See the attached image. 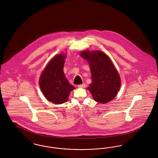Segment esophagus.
Masks as SVG:
<instances>
[{
  "label": "esophagus",
  "mask_w": 158,
  "mask_h": 158,
  "mask_svg": "<svg viewBox=\"0 0 158 158\" xmlns=\"http://www.w3.org/2000/svg\"><path fill=\"white\" fill-rule=\"evenodd\" d=\"M77 86L79 88H85L86 86V85L85 83H83V84H81V85H79Z\"/></svg>",
  "instance_id": "esophagus-1"
}]
</instances>
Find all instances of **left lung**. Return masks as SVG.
Here are the masks:
<instances>
[{
    "instance_id": "1",
    "label": "left lung",
    "mask_w": 158,
    "mask_h": 158,
    "mask_svg": "<svg viewBox=\"0 0 158 158\" xmlns=\"http://www.w3.org/2000/svg\"><path fill=\"white\" fill-rule=\"evenodd\" d=\"M81 56L89 63L92 83L88 89L94 100L102 104L112 100L120 89L121 82L111 60L101 51H85Z\"/></svg>"
}]
</instances>
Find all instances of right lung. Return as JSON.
<instances>
[{
    "label": "right lung",
    "mask_w": 158,
    "mask_h": 158,
    "mask_svg": "<svg viewBox=\"0 0 158 158\" xmlns=\"http://www.w3.org/2000/svg\"><path fill=\"white\" fill-rule=\"evenodd\" d=\"M64 59L65 56L62 54L53 57L42 73L39 81L45 98L56 104L66 102L70 91L75 89L63 73Z\"/></svg>",
    "instance_id": "right-lung-1"
}]
</instances>
